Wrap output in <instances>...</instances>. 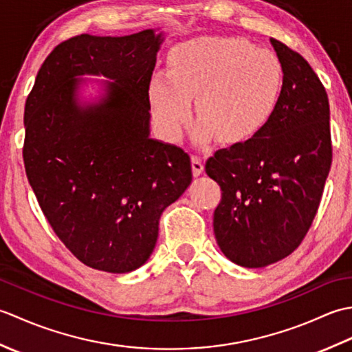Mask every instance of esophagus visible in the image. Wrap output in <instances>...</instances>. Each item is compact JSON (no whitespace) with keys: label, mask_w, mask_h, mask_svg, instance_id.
Here are the masks:
<instances>
[{"label":"esophagus","mask_w":352,"mask_h":352,"mask_svg":"<svg viewBox=\"0 0 352 352\" xmlns=\"http://www.w3.org/2000/svg\"><path fill=\"white\" fill-rule=\"evenodd\" d=\"M203 169H204L203 157L193 154L192 155V170H193V175H199L201 172H203Z\"/></svg>","instance_id":"1"}]
</instances>
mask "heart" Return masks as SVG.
I'll list each match as a JSON object with an SVG mask.
<instances>
[{
    "label": "heart",
    "instance_id": "obj_1",
    "mask_svg": "<svg viewBox=\"0 0 352 352\" xmlns=\"http://www.w3.org/2000/svg\"><path fill=\"white\" fill-rule=\"evenodd\" d=\"M283 65L274 52L236 36H206L172 52L168 72H155L148 98L164 136L178 139L197 96L193 136L228 145L258 136L278 109Z\"/></svg>",
    "mask_w": 352,
    "mask_h": 352
}]
</instances>
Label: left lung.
I'll return each instance as SVG.
<instances>
[{
    "instance_id": "8db88e82",
    "label": "left lung",
    "mask_w": 352,
    "mask_h": 352,
    "mask_svg": "<svg viewBox=\"0 0 352 352\" xmlns=\"http://www.w3.org/2000/svg\"><path fill=\"white\" fill-rule=\"evenodd\" d=\"M283 65L278 109L258 136L206 162L221 186L213 231L236 265L263 267L294 252L307 234L331 168L330 104L300 52L271 39Z\"/></svg>"
}]
</instances>
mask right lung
<instances>
[{"label": "right lung", "instance_id": "add662e5", "mask_svg": "<svg viewBox=\"0 0 352 352\" xmlns=\"http://www.w3.org/2000/svg\"><path fill=\"white\" fill-rule=\"evenodd\" d=\"M160 36L71 37L45 58L25 101L28 183L56 236L98 271L144 265L163 210L192 182L189 154L149 139L148 87ZM83 73L116 81L96 107L76 102L73 77Z\"/></svg>", "mask_w": 352, "mask_h": 352}]
</instances>
